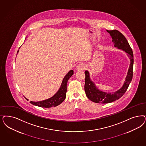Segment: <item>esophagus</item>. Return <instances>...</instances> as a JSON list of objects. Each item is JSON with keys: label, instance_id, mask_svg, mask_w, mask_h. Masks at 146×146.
Instances as JSON below:
<instances>
[{"label": "esophagus", "instance_id": "obj_1", "mask_svg": "<svg viewBox=\"0 0 146 146\" xmlns=\"http://www.w3.org/2000/svg\"><path fill=\"white\" fill-rule=\"evenodd\" d=\"M86 67H87V66L86 65V64L84 63H80L77 66V70H78L82 71V70H85Z\"/></svg>", "mask_w": 146, "mask_h": 146}]
</instances>
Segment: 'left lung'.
I'll return each instance as SVG.
<instances>
[{
  "instance_id": "8db88e82",
  "label": "left lung",
  "mask_w": 146,
  "mask_h": 146,
  "mask_svg": "<svg viewBox=\"0 0 146 146\" xmlns=\"http://www.w3.org/2000/svg\"><path fill=\"white\" fill-rule=\"evenodd\" d=\"M110 33L112 38V41L114 46L118 48L125 50L129 57L131 64L128 71L127 76H126V80L122 88L119 90L114 92V93H107L102 91H99L96 87L93 81H92L90 78V74L87 70L85 72V91L86 95L90 100L99 104H108L122 97L125 93L128 86L131 83L133 78V64L134 56L133 50L129 45L128 41L125 36L123 35L119 31L107 30Z\"/></svg>"
}]
</instances>
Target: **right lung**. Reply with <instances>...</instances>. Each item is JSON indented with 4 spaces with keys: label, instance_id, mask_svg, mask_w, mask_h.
<instances>
[{
    "label": "right lung",
    "instance_id": "obj_1",
    "mask_svg": "<svg viewBox=\"0 0 146 146\" xmlns=\"http://www.w3.org/2000/svg\"><path fill=\"white\" fill-rule=\"evenodd\" d=\"M18 52V50L17 53ZM73 74V70H70L64 78L60 88L54 96L48 99L39 102L30 101L31 104L43 108H50L59 105L65 99L67 92V83L68 79Z\"/></svg>",
    "mask_w": 146,
    "mask_h": 146
}]
</instances>
